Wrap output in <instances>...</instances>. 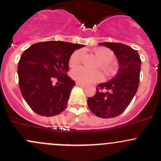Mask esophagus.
I'll return each mask as SVG.
<instances>
[{
  "label": "esophagus",
  "instance_id": "obj_1",
  "mask_svg": "<svg viewBox=\"0 0 161 161\" xmlns=\"http://www.w3.org/2000/svg\"><path fill=\"white\" fill-rule=\"evenodd\" d=\"M76 85L79 86H82V87H86V84L81 83V82H76Z\"/></svg>",
  "mask_w": 161,
  "mask_h": 161
}]
</instances>
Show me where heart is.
<instances>
[{
  "label": "heart",
  "instance_id": "b5f03b06",
  "mask_svg": "<svg viewBox=\"0 0 161 161\" xmlns=\"http://www.w3.org/2000/svg\"><path fill=\"white\" fill-rule=\"evenodd\" d=\"M95 54L100 59L98 66L110 72V64L112 62L114 58V53L109 48H97L93 50ZM84 58V52L82 50H76L71 54L69 60V64L71 68L76 67L82 62ZM71 77L77 82L83 84L92 83L94 82H98L102 80L103 75L99 70H90L83 67H79L74 69L71 71Z\"/></svg>",
  "mask_w": 161,
  "mask_h": 161
}]
</instances>
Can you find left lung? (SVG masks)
<instances>
[{
	"label": "left lung",
	"mask_w": 161,
	"mask_h": 161,
	"mask_svg": "<svg viewBox=\"0 0 161 161\" xmlns=\"http://www.w3.org/2000/svg\"><path fill=\"white\" fill-rule=\"evenodd\" d=\"M100 45L114 52L120 68L111 81L97 85L95 96L88 98L87 103L97 116L115 118L125 111L138 90L141 59L137 50L128 45L110 42Z\"/></svg>",
	"instance_id": "obj_1"
}]
</instances>
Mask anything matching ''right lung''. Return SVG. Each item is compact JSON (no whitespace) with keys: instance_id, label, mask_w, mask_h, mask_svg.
<instances>
[{"instance_id":"obj_1","label":"right lung","mask_w":161,"mask_h":161,"mask_svg":"<svg viewBox=\"0 0 161 161\" xmlns=\"http://www.w3.org/2000/svg\"><path fill=\"white\" fill-rule=\"evenodd\" d=\"M83 46L63 41L40 42L22 53L18 65L19 89L34 112L51 117L65 109L75 85L67 75L69 60L75 50ZM55 80L57 85L53 84Z\"/></svg>"}]
</instances>
